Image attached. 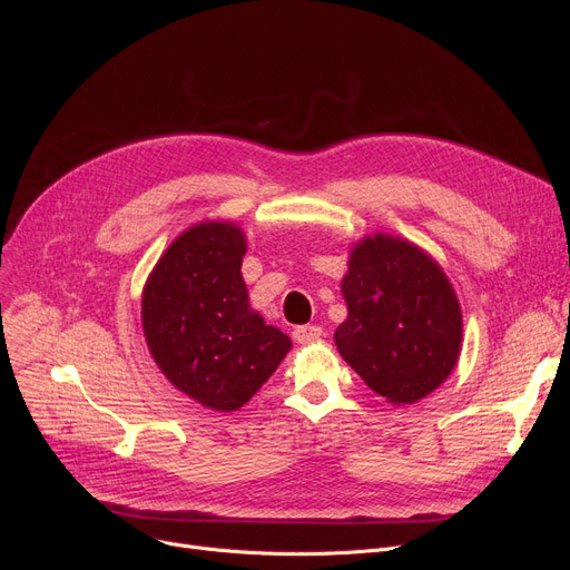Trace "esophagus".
Instances as JSON below:
<instances>
[{
  "mask_svg": "<svg viewBox=\"0 0 570 570\" xmlns=\"http://www.w3.org/2000/svg\"><path fill=\"white\" fill-rule=\"evenodd\" d=\"M323 335V327L321 325H297L293 331V340L297 344H312L318 342Z\"/></svg>",
  "mask_w": 570,
  "mask_h": 570,
  "instance_id": "1",
  "label": "esophagus"
}]
</instances>
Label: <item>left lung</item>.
<instances>
[{"instance_id": "left-lung-1", "label": "left lung", "mask_w": 570, "mask_h": 570, "mask_svg": "<svg viewBox=\"0 0 570 570\" xmlns=\"http://www.w3.org/2000/svg\"><path fill=\"white\" fill-rule=\"evenodd\" d=\"M348 316L335 331L344 361L391 404L428 397L462 346L458 295L439 263L402 237L367 235L342 279Z\"/></svg>"}]
</instances>
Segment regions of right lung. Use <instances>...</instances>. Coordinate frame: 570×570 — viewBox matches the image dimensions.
<instances>
[{
    "label": "right lung",
    "instance_id": "right-lung-1",
    "mask_svg": "<svg viewBox=\"0 0 570 570\" xmlns=\"http://www.w3.org/2000/svg\"><path fill=\"white\" fill-rule=\"evenodd\" d=\"M245 233L200 222L164 252L142 288L149 353L179 393L205 409L237 411L291 351V340L249 307Z\"/></svg>",
    "mask_w": 570,
    "mask_h": 570
}]
</instances>
